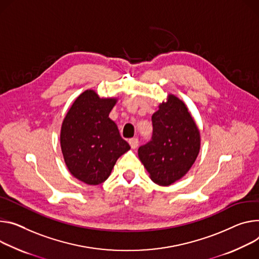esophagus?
Masks as SVG:
<instances>
[{
    "label": "esophagus",
    "instance_id": "1",
    "mask_svg": "<svg viewBox=\"0 0 259 259\" xmlns=\"http://www.w3.org/2000/svg\"><path fill=\"white\" fill-rule=\"evenodd\" d=\"M129 145H130V147H131V149H136V148L138 147V145H139L138 138H135V137L130 138V139H129Z\"/></svg>",
    "mask_w": 259,
    "mask_h": 259
}]
</instances>
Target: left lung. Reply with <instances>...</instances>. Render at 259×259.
Instances as JSON below:
<instances>
[{
  "label": "left lung",
  "instance_id": "obj_1",
  "mask_svg": "<svg viewBox=\"0 0 259 259\" xmlns=\"http://www.w3.org/2000/svg\"><path fill=\"white\" fill-rule=\"evenodd\" d=\"M153 135L138 149V157L151 180L168 186L183 178L200 149L199 130L185 103L174 95L152 115Z\"/></svg>",
  "mask_w": 259,
  "mask_h": 259
}]
</instances>
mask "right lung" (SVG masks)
Wrapping results in <instances>:
<instances>
[{
    "label": "right lung",
    "instance_id": "add662e5",
    "mask_svg": "<svg viewBox=\"0 0 259 259\" xmlns=\"http://www.w3.org/2000/svg\"><path fill=\"white\" fill-rule=\"evenodd\" d=\"M115 102L87 90L63 121L60 138L65 163L73 177L88 185L107 180L116 160L130 150L108 116Z\"/></svg>",
    "mask_w": 259,
    "mask_h": 259
}]
</instances>
